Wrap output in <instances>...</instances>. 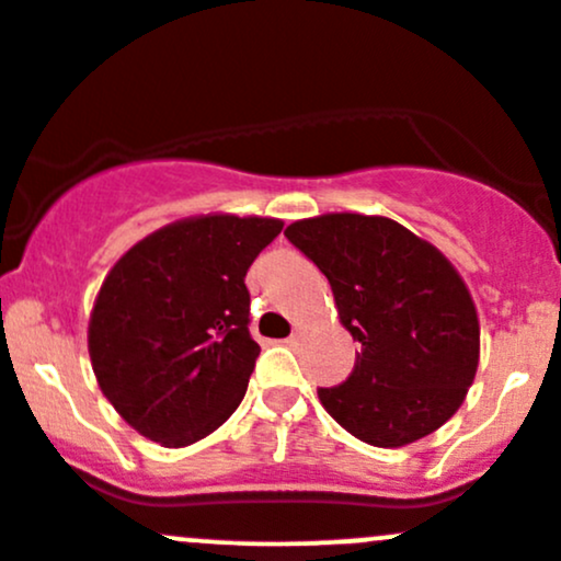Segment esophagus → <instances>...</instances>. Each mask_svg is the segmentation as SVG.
Here are the masks:
<instances>
[{"instance_id":"esophagus-1","label":"esophagus","mask_w":561,"mask_h":561,"mask_svg":"<svg viewBox=\"0 0 561 561\" xmlns=\"http://www.w3.org/2000/svg\"><path fill=\"white\" fill-rule=\"evenodd\" d=\"M288 345H291V348H299V345L305 343V329H294L291 334H288V340H286Z\"/></svg>"}]
</instances>
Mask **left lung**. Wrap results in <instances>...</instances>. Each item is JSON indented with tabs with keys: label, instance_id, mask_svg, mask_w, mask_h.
Listing matches in <instances>:
<instances>
[{
	"label": "left lung",
	"instance_id": "8db88e82",
	"mask_svg": "<svg viewBox=\"0 0 561 561\" xmlns=\"http://www.w3.org/2000/svg\"><path fill=\"white\" fill-rule=\"evenodd\" d=\"M283 234L327 275L340 323L362 348L345 383L319 389L327 413L378 448L440 430L481 359L476 302L454 264L386 216L323 213Z\"/></svg>",
	"mask_w": 561,
	"mask_h": 561
}]
</instances>
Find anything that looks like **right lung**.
<instances>
[{
	"label": "right lung",
	"mask_w": 561,
	"mask_h": 561,
	"mask_svg": "<svg viewBox=\"0 0 561 561\" xmlns=\"http://www.w3.org/2000/svg\"><path fill=\"white\" fill-rule=\"evenodd\" d=\"M280 218L207 213L129 248L102 280L89 319L96 383L148 440L183 448L238 410L259 356L245 273Z\"/></svg>",
	"instance_id": "add662e5"
}]
</instances>
